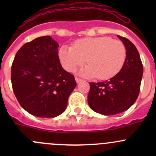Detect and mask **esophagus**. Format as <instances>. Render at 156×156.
<instances>
[{"mask_svg":"<svg viewBox=\"0 0 156 156\" xmlns=\"http://www.w3.org/2000/svg\"><path fill=\"white\" fill-rule=\"evenodd\" d=\"M75 81H76L77 83H78V82H80V81H83V80L81 79V78H78V77H75Z\"/></svg>","mask_w":156,"mask_h":156,"instance_id":"esophagus-1","label":"esophagus"}]
</instances>
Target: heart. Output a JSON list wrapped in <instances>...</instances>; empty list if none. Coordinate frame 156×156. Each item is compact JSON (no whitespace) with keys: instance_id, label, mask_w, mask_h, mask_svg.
Masks as SVG:
<instances>
[{"instance_id":"heart-1","label":"heart","mask_w":156,"mask_h":156,"mask_svg":"<svg viewBox=\"0 0 156 156\" xmlns=\"http://www.w3.org/2000/svg\"><path fill=\"white\" fill-rule=\"evenodd\" d=\"M59 60L66 71L73 72L85 63L81 74L99 79H108L117 75L126 60L127 50L122 41L103 36L83 38L74 42L73 48H59Z\"/></svg>"}]
</instances>
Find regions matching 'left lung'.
Returning <instances> with one entry per match:
<instances>
[{
	"mask_svg": "<svg viewBox=\"0 0 156 156\" xmlns=\"http://www.w3.org/2000/svg\"><path fill=\"white\" fill-rule=\"evenodd\" d=\"M127 50L126 60L120 72L103 82H90L89 106L104 115H112L128 109L137 99L144 72L139 52L132 42L118 35Z\"/></svg>",
	"mask_w": 156,
	"mask_h": 156,
	"instance_id": "obj_1",
	"label": "left lung"
}]
</instances>
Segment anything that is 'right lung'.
Instances as JSON below:
<instances>
[{"label": "right lung", "instance_id": "add662e5", "mask_svg": "<svg viewBox=\"0 0 156 156\" xmlns=\"http://www.w3.org/2000/svg\"><path fill=\"white\" fill-rule=\"evenodd\" d=\"M57 42L43 36L25 44L11 67L12 90L20 106L34 116L53 118L62 114L77 84L62 69Z\"/></svg>", "mask_w": 156, "mask_h": 156}]
</instances>
